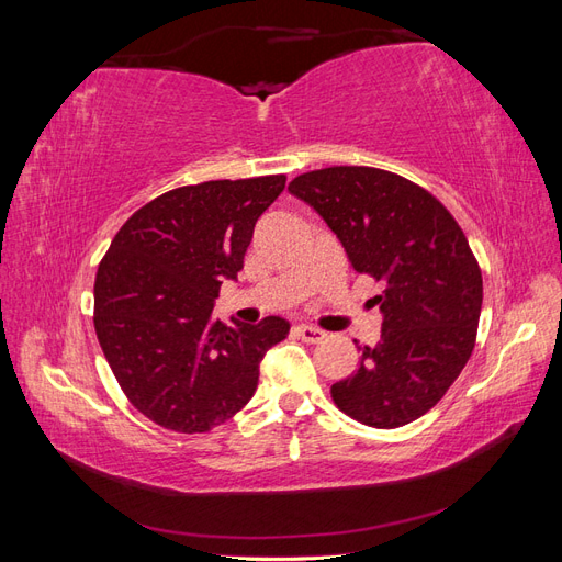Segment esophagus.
I'll list each match as a JSON object with an SVG mask.
<instances>
[{
	"label": "esophagus",
	"mask_w": 562,
	"mask_h": 562,
	"mask_svg": "<svg viewBox=\"0 0 562 562\" xmlns=\"http://www.w3.org/2000/svg\"><path fill=\"white\" fill-rule=\"evenodd\" d=\"M295 335L300 339H304V342H321L323 337H326V333H323L321 328H314V326H307V323H302V326H295Z\"/></svg>",
	"instance_id": "obj_1"
}]
</instances>
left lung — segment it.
Segmentation results:
<instances>
[{
	"instance_id": "8db88e82",
	"label": "left lung",
	"mask_w": 562,
	"mask_h": 562,
	"mask_svg": "<svg viewBox=\"0 0 562 562\" xmlns=\"http://www.w3.org/2000/svg\"><path fill=\"white\" fill-rule=\"evenodd\" d=\"M326 220L351 267L380 283L378 347L330 386L335 405L375 429L429 413L467 366L483 277L462 227L431 192L372 166H330L288 184Z\"/></svg>"
}]
</instances>
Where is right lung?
Returning <instances> with one entry per match:
<instances>
[{
    "label": "right lung",
    "instance_id": "add662e5",
    "mask_svg": "<svg viewBox=\"0 0 562 562\" xmlns=\"http://www.w3.org/2000/svg\"><path fill=\"white\" fill-rule=\"evenodd\" d=\"M285 176L209 180L135 211L98 265L93 326L135 411L164 429L206 434L258 389L260 361L291 323L225 326L213 302L244 269L258 217Z\"/></svg>",
    "mask_w": 562,
    "mask_h": 562
}]
</instances>
